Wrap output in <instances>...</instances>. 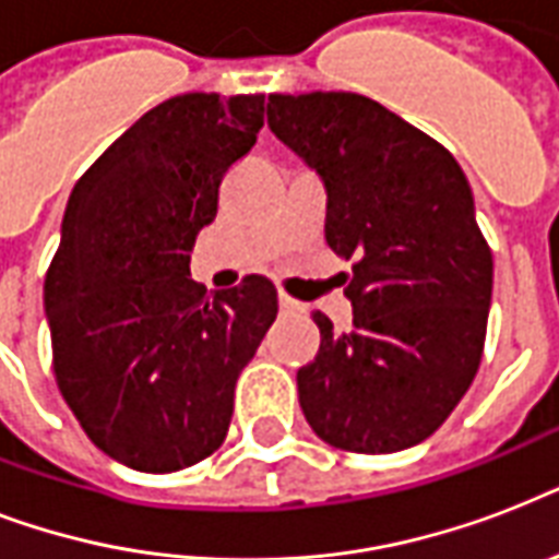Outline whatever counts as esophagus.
Masks as SVG:
<instances>
[{
    "label": "esophagus",
    "mask_w": 559,
    "mask_h": 559,
    "mask_svg": "<svg viewBox=\"0 0 559 559\" xmlns=\"http://www.w3.org/2000/svg\"><path fill=\"white\" fill-rule=\"evenodd\" d=\"M278 305H281V313H305V310H307V307L301 305L298 298L287 296V293H281Z\"/></svg>",
    "instance_id": "esophagus-1"
}]
</instances>
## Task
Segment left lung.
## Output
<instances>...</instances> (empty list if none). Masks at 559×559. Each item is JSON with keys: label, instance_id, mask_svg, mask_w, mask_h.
Listing matches in <instances>:
<instances>
[{"label": "left lung", "instance_id": "obj_1", "mask_svg": "<svg viewBox=\"0 0 559 559\" xmlns=\"http://www.w3.org/2000/svg\"><path fill=\"white\" fill-rule=\"evenodd\" d=\"M272 133L328 188L324 240L354 261V328L298 368V403L336 450L397 452L459 406L485 350L493 254L473 191L432 135L357 92L270 95Z\"/></svg>", "mask_w": 559, "mask_h": 559}]
</instances>
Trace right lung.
<instances>
[{"instance_id":"add662e5","label":"right lung","mask_w":559,"mask_h":559,"mask_svg":"<svg viewBox=\"0 0 559 559\" xmlns=\"http://www.w3.org/2000/svg\"><path fill=\"white\" fill-rule=\"evenodd\" d=\"M261 127L263 95H177L72 188L43 287L51 366L83 432L127 467L174 473L219 450L237 377L278 316L263 275L223 293L191 281L219 182Z\"/></svg>"}]
</instances>
